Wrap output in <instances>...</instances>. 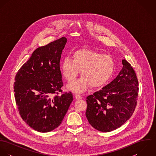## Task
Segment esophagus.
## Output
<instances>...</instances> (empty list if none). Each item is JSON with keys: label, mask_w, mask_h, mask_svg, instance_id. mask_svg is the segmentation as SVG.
Here are the masks:
<instances>
[{"label": "esophagus", "mask_w": 156, "mask_h": 156, "mask_svg": "<svg viewBox=\"0 0 156 156\" xmlns=\"http://www.w3.org/2000/svg\"><path fill=\"white\" fill-rule=\"evenodd\" d=\"M75 98H76V99H77V100H80V99L82 98V96H81L80 95H79V94H76V95H75Z\"/></svg>", "instance_id": "1"}]
</instances>
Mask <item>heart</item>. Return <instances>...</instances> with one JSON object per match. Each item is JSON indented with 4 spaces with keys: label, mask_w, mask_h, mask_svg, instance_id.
<instances>
[{
    "label": "heart",
    "mask_w": 156,
    "mask_h": 156,
    "mask_svg": "<svg viewBox=\"0 0 156 156\" xmlns=\"http://www.w3.org/2000/svg\"><path fill=\"white\" fill-rule=\"evenodd\" d=\"M73 59H64L61 63L63 76L69 83L73 82L79 74L82 77L68 85L72 91L82 92L90 85L100 87L111 77L115 67V61L109 55L90 49H80L73 54Z\"/></svg>",
    "instance_id": "1"
}]
</instances>
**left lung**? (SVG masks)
Wrapping results in <instances>:
<instances>
[{"mask_svg": "<svg viewBox=\"0 0 156 156\" xmlns=\"http://www.w3.org/2000/svg\"><path fill=\"white\" fill-rule=\"evenodd\" d=\"M122 68L110 83L87 97L86 116L96 130L109 132L123 125L133 115L139 83L132 66L122 59Z\"/></svg>", "mask_w": 156, "mask_h": 156, "instance_id": "left-lung-1", "label": "left lung"}]
</instances>
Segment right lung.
Returning a JSON list of instances; mask_svg holds the SVG:
<instances>
[{
  "mask_svg": "<svg viewBox=\"0 0 156 156\" xmlns=\"http://www.w3.org/2000/svg\"><path fill=\"white\" fill-rule=\"evenodd\" d=\"M67 38L38 47L15 77L14 91L24 121L39 132H49L62 122L73 100L71 92L59 95L63 86L60 60Z\"/></svg>",
  "mask_w": 156,
  "mask_h": 156,
  "instance_id": "1",
  "label": "right lung"
}]
</instances>
